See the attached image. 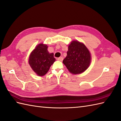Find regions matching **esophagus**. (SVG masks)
<instances>
[{
	"label": "esophagus",
	"mask_w": 121,
	"mask_h": 121,
	"mask_svg": "<svg viewBox=\"0 0 121 121\" xmlns=\"http://www.w3.org/2000/svg\"><path fill=\"white\" fill-rule=\"evenodd\" d=\"M57 60H59V61H62L63 60V58L62 57H59V58H58L57 59Z\"/></svg>",
	"instance_id": "esophagus-1"
}]
</instances>
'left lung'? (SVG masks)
<instances>
[{"instance_id":"1","label":"left lung","mask_w":121,"mask_h":121,"mask_svg":"<svg viewBox=\"0 0 121 121\" xmlns=\"http://www.w3.org/2000/svg\"><path fill=\"white\" fill-rule=\"evenodd\" d=\"M91 54L84 44L73 41L69 46L67 56L63 61L69 72L79 74L84 72L89 66Z\"/></svg>"}]
</instances>
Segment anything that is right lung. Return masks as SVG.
Returning <instances> with one entry per match:
<instances>
[{"mask_svg": "<svg viewBox=\"0 0 121 121\" xmlns=\"http://www.w3.org/2000/svg\"><path fill=\"white\" fill-rule=\"evenodd\" d=\"M29 62L33 70L40 76H44L54 63L56 59L53 53H49L47 45L40 44L31 53Z\"/></svg>", "mask_w": 121, "mask_h": 121, "instance_id": "obj_1", "label": "right lung"}]
</instances>
